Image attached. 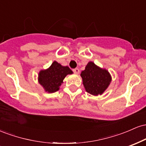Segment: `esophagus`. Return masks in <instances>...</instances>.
<instances>
[{"label": "esophagus", "mask_w": 146, "mask_h": 146, "mask_svg": "<svg viewBox=\"0 0 146 146\" xmlns=\"http://www.w3.org/2000/svg\"><path fill=\"white\" fill-rule=\"evenodd\" d=\"M73 71L74 72L75 74H78V73H80V70H79L78 68H75L74 69H73Z\"/></svg>", "instance_id": "34e87169"}]
</instances>
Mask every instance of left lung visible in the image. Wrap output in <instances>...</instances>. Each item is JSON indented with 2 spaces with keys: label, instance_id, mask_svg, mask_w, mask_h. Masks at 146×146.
Listing matches in <instances>:
<instances>
[{
  "label": "left lung",
  "instance_id": "1",
  "mask_svg": "<svg viewBox=\"0 0 146 146\" xmlns=\"http://www.w3.org/2000/svg\"><path fill=\"white\" fill-rule=\"evenodd\" d=\"M81 77L85 89L93 95L102 94L111 81L109 73L97 66L92 62L87 64L85 70L82 72Z\"/></svg>",
  "mask_w": 146,
  "mask_h": 146
}]
</instances>
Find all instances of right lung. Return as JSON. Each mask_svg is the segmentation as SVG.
Returning a JSON list of instances; mask_svg holds the SVG:
<instances>
[{
  "label": "right lung",
  "mask_w": 146,
  "mask_h": 146,
  "mask_svg": "<svg viewBox=\"0 0 146 146\" xmlns=\"http://www.w3.org/2000/svg\"><path fill=\"white\" fill-rule=\"evenodd\" d=\"M73 72L68 66H63L57 62H53L48 69L39 73V83L48 93H54L59 90L63 80Z\"/></svg>",
  "instance_id": "right-lung-1"
}]
</instances>
